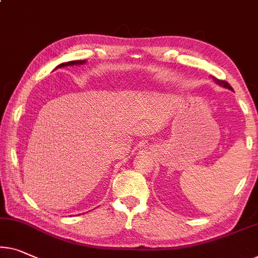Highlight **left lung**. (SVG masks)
I'll return each instance as SVG.
<instances>
[{
    "mask_svg": "<svg viewBox=\"0 0 258 258\" xmlns=\"http://www.w3.org/2000/svg\"><path fill=\"white\" fill-rule=\"evenodd\" d=\"M213 80H214V82H215V83L219 84V86H221V87H224V88H227V89H229V90H233V88L230 87L229 84H228V82H226V81L218 80L217 78H213Z\"/></svg>",
    "mask_w": 258,
    "mask_h": 258,
    "instance_id": "left-lung-1",
    "label": "left lung"
}]
</instances>
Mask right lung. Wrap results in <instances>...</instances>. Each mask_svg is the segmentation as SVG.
<instances>
[{"label":"right lung","instance_id":"right-lung-1","mask_svg":"<svg viewBox=\"0 0 258 258\" xmlns=\"http://www.w3.org/2000/svg\"><path fill=\"white\" fill-rule=\"evenodd\" d=\"M86 62V60H76V61H69V62H63L57 66V68L61 67H67V66H74V64H83Z\"/></svg>","mask_w":258,"mask_h":258}]
</instances>
